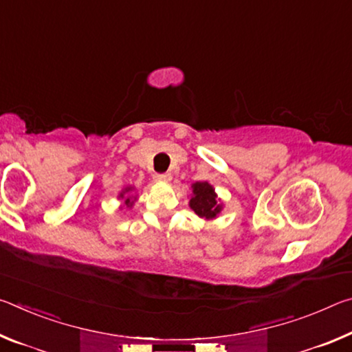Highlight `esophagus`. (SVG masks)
<instances>
[{
  "mask_svg": "<svg viewBox=\"0 0 352 352\" xmlns=\"http://www.w3.org/2000/svg\"><path fill=\"white\" fill-rule=\"evenodd\" d=\"M153 178H155V180H157V182H170V180H172V175L168 174V172H166V174H155Z\"/></svg>",
  "mask_w": 352,
  "mask_h": 352,
  "instance_id": "1",
  "label": "esophagus"
}]
</instances>
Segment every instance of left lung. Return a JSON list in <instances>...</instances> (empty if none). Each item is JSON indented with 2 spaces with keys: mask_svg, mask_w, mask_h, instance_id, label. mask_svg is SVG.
Here are the masks:
<instances>
[{
  "mask_svg": "<svg viewBox=\"0 0 352 352\" xmlns=\"http://www.w3.org/2000/svg\"><path fill=\"white\" fill-rule=\"evenodd\" d=\"M194 197L190 199L189 206L192 208L194 212L200 217L205 219H214L222 210V206L217 204L216 194L210 183L206 182H197L192 184Z\"/></svg>",
  "mask_w": 352,
  "mask_h": 352,
  "instance_id": "left-lung-1",
  "label": "left lung"
}]
</instances>
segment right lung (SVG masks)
<instances>
[{
  "instance_id": "obj_1",
  "label": "right lung",
  "mask_w": 352,
  "mask_h": 352,
  "mask_svg": "<svg viewBox=\"0 0 352 352\" xmlns=\"http://www.w3.org/2000/svg\"><path fill=\"white\" fill-rule=\"evenodd\" d=\"M130 189H132V188H127L126 190H124V192H121V197H124V194L129 192ZM126 205H127V206H132V201H130V199H126Z\"/></svg>"
}]
</instances>
